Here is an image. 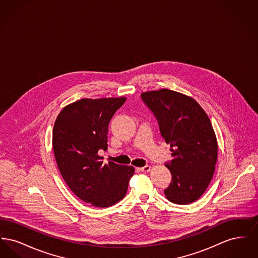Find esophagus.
Returning <instances> with one entry per match:
<instances>
[{"instance_id":"1","label":"esophagus","mask_w":258,"mask_h":258,"mask_svg":"<svg viewBox=\"0 0 258 258\" xmlns=\"http://www.w3.org/2000/svg\"><path fill=\"white\" fill-rule=\"evenodd\" d=\"M140 171L142 172H148L150 171V169H151V166L150 165H145V166H142V167H140V168H138Z\"/></svg>"}]
</instances>
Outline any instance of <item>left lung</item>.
Listing matches in <instances>:
<instances>
[{
  "mask_svg": "<svg viewBox=\"0 0 258 258\" xmlns=\"http://www.w3.org/2000/svg\"><path fill=\"white\" fill-rule=\"evenodd\" d=\"M141 99L171 147L173 159L165 166L172 179L165 197L179 205L197 201L208 187L218 158L217 138L207 114L194 98L167 89L143 93Z\"/></svg>",
  "mask_w": 258,
  "mask_h": 258,
  "instance_id": "8db88e82",
  "label": "left lung"
}]
</instances>
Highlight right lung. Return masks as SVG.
<instances>
[{
    "label": "right lung",
    "mask_w": 258,
    "mask_h": 258,
    "mask_svg": "<svg viewBox=\"0 0 258 258\" xmlns=\"http://www.w3.org/2000/svg\"><path fill=\"white\" fill-rule=\"evenodd\" d=\"M126 98H83L66 106L53 128V149L61 176L74 195L95 207L122 200L133 166L104 163L98 152L107 149L108 124Z\"/></svg>",
    "instance_id": "obj_1"
}]
</instances>
